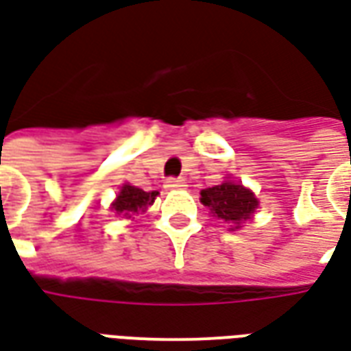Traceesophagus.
I'll list each match as a JSON object with an SVG mask.
<instances>
[{"label": "esophagus", "mask_w": 351, "mask_h": 351, "mask_svg": "<svg viewBox=\"0 0 351 351\" xmlns=\"http://www.w3.org/2000/svg\"><path fill=\"white\" fill-rule=\"evenodd\" d=\"M186 180L184 178H167L165 180V189H184Z\"/></svg>", "instance_id": "34e87169"}]
</instances>
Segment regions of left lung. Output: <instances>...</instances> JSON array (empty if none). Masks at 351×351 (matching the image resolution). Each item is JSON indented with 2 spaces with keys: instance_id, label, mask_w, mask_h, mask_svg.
<instances>
[{
  "instance_id": "1",
  "label": "left lung",
  "mask_w": 351,
  "mask_h": 351,
  "mask_svg": "<svg viewBox=\"0 0 351 351\" xmlns=\"http://www.w3.org/2000/svg\"><path fill=\"white\" fill-rule=\"evenodd\" d=\"M201 202L212 210L217 219L232 223L234 228L240 227L241 221L251 219V214L258 206L256 197L249 189L243 188L241 184L232 182H223L214 188L202 189Z\"/></svg>"
}]
</instances>
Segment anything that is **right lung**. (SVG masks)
Masks as SVG:
<instances>
[{
    "label": "right lung",
    "instance_id": "add662e5",
    "mask_svg": "<svg viewBox=\"0 0 351 351\" xmlns=\"http://www.w3.org/2000/svg\"><path fill=\"white\" fill-rule=\"evenodd\" d=\"M156 195H158V191H143L136 186L124 184L111 208L115 210V214L132 217L134 214H139V212H145L149 208L150 204L154 202Z\"/></svg>",
    "mask_w": 351,
    "mask_h": 351
}]
</instances>
